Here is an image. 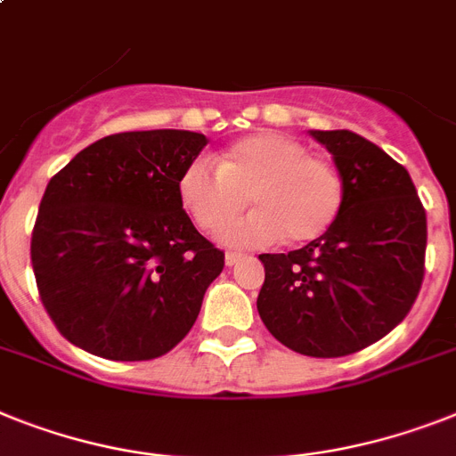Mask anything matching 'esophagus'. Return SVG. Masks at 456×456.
Wrapping results in <instances>:
<instances>
[{
	"mask_svg": "<svg viewBox=\"0 0 456 456\" xmlns=\"http://www.w3.org/2000/svg\"><path fill=\"white\" fill-rule=\"evenodd\" d=\"M242 258H244L242 254H237V251H228V254H225V265H235V263H240Z\"/></svg>",
	"mask_w": 456,
	"mask_h": 456,
	"instance_id": "34e87169",
	"label": "esophagus"
}]
</instances>
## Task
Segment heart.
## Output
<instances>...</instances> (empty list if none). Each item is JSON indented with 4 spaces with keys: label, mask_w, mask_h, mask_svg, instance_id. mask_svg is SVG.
Here are the masks:
<instances>
[{
    "label": "heart",
    "mask_w": 456,
    "mask_h": 456,
    "mask_svg": "<svg viewBox=\"0 0 456 456\" xmlns=\"http://www.w3.org/2000/svg\"><path fill=\"white\" fill-rule=\"evenodd\" d=\"M176 195L200 231H221L254 205L247 219L224 232L232 247H261L281 237L307 244L330 231L342 212L345 183L330 160L307 153L298 139L254 133L216 156V167L195 158L179 175Z\"/></svg>",
    "instance_id": "1"
}]
</instances>
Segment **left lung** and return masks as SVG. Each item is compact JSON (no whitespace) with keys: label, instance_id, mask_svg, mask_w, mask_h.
<instances>
[{"label":"left lung","instance_id":"obj_1","mask_svg":"<svg viewBox=\"0 0 456 456\" xmlns=\"http://www.w3.org/2000/svg\"><path fill=\"white\" fill-rule=\"evenodd\" d=\"M333 153L345 200L330 231L303 249L261 254L256 307L305 356L361 352L403 322L424 280L427 212L408 169L349 130H312Z\"/></svg>","mask_w":456,"mask_h":456}]
</instances>
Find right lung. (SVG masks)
<instances>
[{
  "label": "right lung",
  "instance_id": "add662e5",
  "mask_svg": "<svg viewBox=\"0 0 456 456\" xmlns=\"http://www.w3.org/2000/svg\"><path fill=\"white\" fill-rule=\"evenodd\" d=\"M207 137L188 130L118 133L53 176L29 258L55 329L111 361L167 354L193 329L224 251L195 231L176 182Z\"/></svg>",
  "mask_w": 456,
  "mask_h": 456
}]
</instances>
